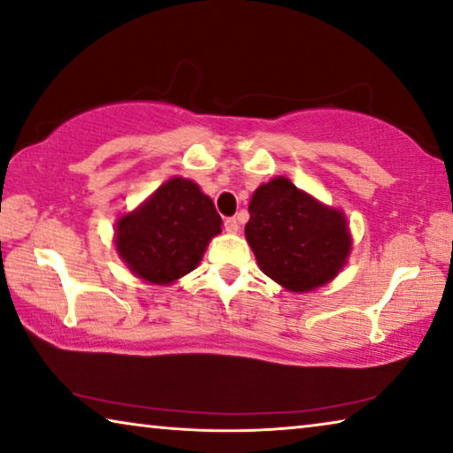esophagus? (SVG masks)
<instances>
[{"label":"esophagus","instance_id":"esophagus-1","mask_svg":"<svg viewBox=\"0 0 453 453\" xmlns=\"http://www.w3.org/2000/svg\"><path fill=\"white\" fill-rule=\"evenodd\" d=\"M224 227H226L227 234H237V229H240V221H237L235 218H227L224 221Z\"/></svg>","mask_w":453,"mask_h":453}]
</instances>
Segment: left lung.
Wrapping results in <instances>:
<instances>
[{
  "label": "left lung",
  "instance_id": "1",
  "mask_svg": "<svg viewBox=\"0 0 453 453\" xmlns=\"http://www.w3.org/2000/svg\"><path fill=\"white\" fill-rule=\"evenodd\" d=\"M245 240L259 270L294 294L332 281L348 264L351 234L346 213L326 205L291 180L262 183L251 196Z\"/></svg>",
  "mask_w": 453,
  "mask_h": 453
}]
</instances>
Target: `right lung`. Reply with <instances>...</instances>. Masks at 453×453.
<instances>
[{"instance_id": "obj_1", "label": "right lung", "mask_w": 453, "mask_h": 453, "mask_svg": "<svg viewBox=\"0 0 453 453\" xmlns=\"http://www.w3.org/2000/svg\"><path fill=\"white\" fill-rule=\"evenodd\" d=\"M221 234L211 197L194 180L170 178L134 211L116 219V251L127 270L151 286H170L194 272Z\"/></svg>"}]
</instances>
